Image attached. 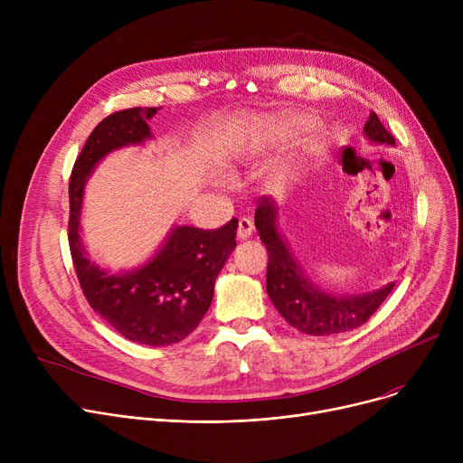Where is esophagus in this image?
Segmentation results:
<instances>
[{"label": "esophagus", "mask_w": 463, "mask_h": 463, "mask_svg": "<svg viewBox=\"0 0 463 463\" xmlns=\"http://www.w3.org/2000/svg\"><path fill=\"white\" fill-rule=\"evenodd\" d=\"M236 232H238V238H241V240L250 238L253 234V222H251V219L246 217V215L238 217V229H236Z\"/></svg>", "instance_id": "obj_1"}]
</instances>
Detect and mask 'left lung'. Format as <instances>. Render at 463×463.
Returning a JSON list of instances; mask_svg holds the SVG:
<instances>
[{
	"label": "left lung",
	"mask_w": 463,
	"mask_h": 463,
	"mask_svg": "<svg viewBox=\"0 0 463 463\" xmlns=\"http://www.w3.org/2000/svg\"><path fill=\"white\" fill-rule=\"evenodd\" d=\"M368 138L375 142L396 144V138L384 129L375 112L364 126ZM255 227L260 241L269 251L266 266V293L281 313V317L297 330L309 335H332L362 326L391 295L394 283L370 295L334 297L323 293L302 272L298 262L288 253L276 229V204L272 199H259L255 210Z\"/></svg>",
	"instance_id": "1"
}]
</instances>
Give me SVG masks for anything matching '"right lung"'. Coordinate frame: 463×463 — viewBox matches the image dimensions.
Masks as SVG:
<instances>
[{"label":"right lung","mask_w":463,"mask_h":463,"mask_svg":"<svg viewBox=\"0 0 463 463\" xmlns=\"http://www.w3.org/2000/svg\"><path fill=\"white\" fill-rule=\"evenodd\" d=\"M152 107L118 110L101 119L88 137L69 178V250L88 304L135 344L163 347L182 342L199 326L212 298L213 283L236 246L238 219L204 231L176 227L163 250L142 269L109 274L88 260L79 236L84 182L95 163L126 144L150 137Z\"/></svg>","instance_id":"1"}]
</instances>
